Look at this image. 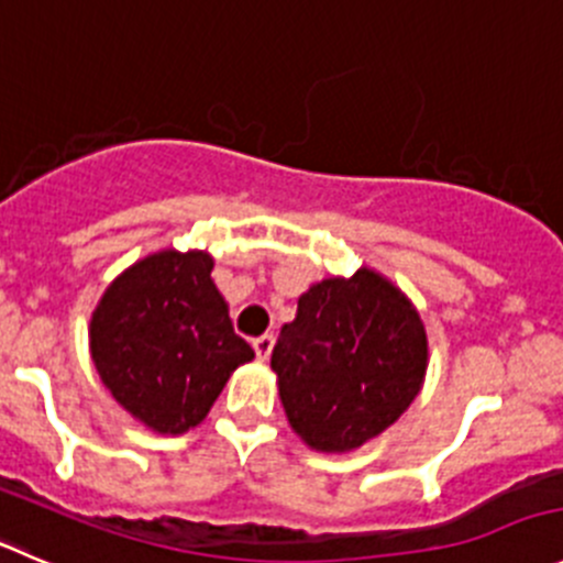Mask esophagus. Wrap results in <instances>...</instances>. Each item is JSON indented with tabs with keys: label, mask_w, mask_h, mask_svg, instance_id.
<instances>
[{
	"label": "esophagus",
	"mask_w": 563,
	"mask_h": 563,
	"mask_svg": "<svg viewBox=\"0 0 563 563\" xmlns=\"http://www.w3.org/2000/svg\"><path fill=\"white\" fill-rule=\"evenodd\" d=\"M273 345H276V336H273V334H262V336H256V340H254V351H256V356H260V358H267V356H271Z\"/></svg>",
	"instance_id": "34e87169"
}]
</instances>
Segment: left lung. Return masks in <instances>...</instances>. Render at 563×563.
I'll return each instance as SVG.
<instances>
[{"label": "left lung", "mask_w": 563, "mask_h": 563, "mask_svg": "<svg viewBox=\"0 0 563 563\" xmlns=\"http://www.w3.org/2000/svg\"><path fill=\"white\" fill-rule=\"evenodd\" d=\"M426 365L420 314L367 267L309 287L271 356L287 420L323 453L387 431L420 393Z\"/></svg>", "instance_id": "obj_1"}]
</instances>
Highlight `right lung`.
<instances>
[{"label": "right lung", "mask_w": 563, "mask_h": 563, "mask_svg": "<svg viewBox=\"0 0 563 563\" xmlns=\"http://www.w3.org/2000/svg\"><path fill=\"white\" fill-rule=\"evenodd\" d=\"M210 273L205 251H159L121 273L90 318L101 382L159 433L198 426L234 367L254 358Z\"/></svg>", "instance_id": "obj_1"}]
</instances>
